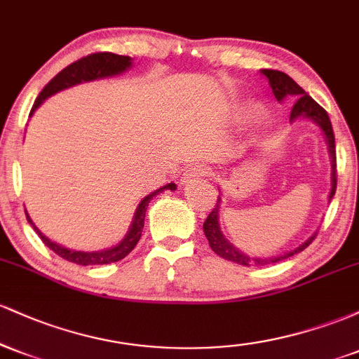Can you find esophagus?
I'll list each match as a JSON object with an SVG mask.
<instances>
[{
    "label": "esophagus",
    "instance_id": "1",
    "mask_svg": "<svg viewBox=\"0 0 359 359\" xmlns=\"http://www.w3.org/2000/svg\"><path fill=\"white\" fill-rule=\"evenodd\" d=\"M209 175V168L208 167H203V165H197V167H192L189 168L187 172H185L184 177H182V184H192V182H197V180L204 179V177Z\"/></svg>",
    "mask_w": 359,
    "mask_h": 359
}]
</instances>
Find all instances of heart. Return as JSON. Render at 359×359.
<instances>
[{"label":"heart","instance_id":"b5f03b06","mask_svg":"<svg viewBox=\"0 0 359 359\" xmlns=\"http://www.w3.org/2000/svg\"><path fill=\"white\" fill-rule=\"evenodd\" d=\"M258 113V108L255 104H245L241 108V114L243 116H253V114Z\"/></svg>","mask_w":359,"mask_h":359}]
</instances>
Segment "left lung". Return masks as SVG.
<instances>
[{
    "instance_id": "left-lung-1",
    "label": "left lung",
    "mask_w": 359,
    "mask_h": 359,
    "mask_svg": "<svg viewBox=\"0 0 359 359\" xmlns=\"http://www.w3.org/2000/svg\"><path fill=\"white\" fill-rule=\"evenodd\" d=\"M263 76L266 77L269 81L271 90H273L275 97H277L278 102H283L287 97L290 100H295L294 108H292L290 113V123H295L297 119H309V121L314 123L316 126L320 128L323 131L325 143H327V151H329V158H331V192H329V203H331L332 196L336 192V145H334V131H332V125L331 119H329L327 113L320 108L317 102L312 100L311 96L304 90L300 86L295 82L292 77H288L287 74L280 72V71H270V69H262L259 71ZM219 214H221V196H217V203L214 205V209L211 214L208 216V219L204 221V234L208 238L209 246L216 255H219L221 258L228 259V262L238 263V265L243 266H263V265H270V263H277L282 262V259L294 257V255L300 253L302 250H306L309 245H311L312 240L316 238L314 233L312 236H309L306 241L300 243L297 248L287 251L283 255H277V257H250V255L243 253L241 250H238L233 243H229L226 240V236L221 231V224H219Z\"/></svg>"
}]
</instances>
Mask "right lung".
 Segmentation results:
<instances>
[{"label":"right lung","mask_w":359,"mask_h":359,"mask_svg":"<svg viewBox=\"0 0 359 359\" xmlns=\"http://www.w3.org/2000/svg\"><path fill=\"white\" fill-rule=\"evenodd\" d=\"M131 67H133V59H131V57L116 55V53H111V52L93 53V55H88L84 57V59L74 62V64L67 65L64 71L57 74V76L42 89V93H40L39 97L35 100L34 108L30 111V116L40 108V104H42L45 100H48V97L53 96V94L60 93V90L72 88V86L82 84V82H90L97 79H106V77L121 76L123 72L130 71ZM167 189L175 191L177 185L174 182H170L143 197V199L140 201L137 211H135V216L133 219H131V224L130 228H128L125 238H123L118 245L111 246V248H106V250H100V251L71 250L59 245V243L48 240V238L34 224L32 217L28 216L27 209H25V212H27V219L32 226H34V229L40 236V240H42L45 245L53 251V253L59 255L60 258L67 259V262L77 263V265H84V266L106 265V263H114V262H119V259H123L131 250L135 248V246H137L140 238H142L143 224H145V212H147L148 203H150L155 196H158L160 192L167 191Z\"/></svg>","instance_id":"obj_1"}]
</instances>
